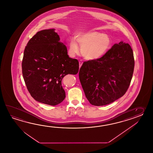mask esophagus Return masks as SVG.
<instances>
[{
	"label": "esophagus",
	"mask_w": 153,
	"mask_h": 153,
	"mask_svg": "<svg viewBox=\"0 0 153 153\" xmlns=\"http://www.w3.org/2000/svg\"><path fill=\"white\" fill-rule=\"evenodd\" d=\"M79 63V67L80 68L81 67V65H82V63H83V62H82V60H80Z\"/></svg>",
	"instance_id": "obj_1"
}]
</instances>
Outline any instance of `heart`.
Returning a JSON list of instances; mask_svg holds the SVG:
<instances>
[{"label":"heart","mask_w":153,"mask_h":153,"mask_svg":"<svg viewBox=\"0 0 153 153\" xmlns=\"http://www.w3.org/2000/svg\"><path fill=\"white\" fill-rule=\"evenodd\" d=\"M111 39L107 34L95 31H88L78 34L76 40L71 39L69 47V55L74 57L80 51L78 43L81 47V53L89 60L100 59L107 52L111 45Z\"/></svg>","instance_id":"obj_1"}]
</instances>
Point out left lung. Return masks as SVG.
<instances>
[{"mask_svg": "<svg viewBox=\"0 0 153 153\" xmlns=\"http://www.w3.org/2000/svg\"><path fill=\"white\" fill-rule=\"evenodd\" d=\"M132 49L121 41L100 59L84 62L79 76L86 97L93 105L110 104L124 96L133 75Z\"/></svg>", "mask_w": 153, "mask_h": 153, "instance_id": "1", "label": "left lung"}]
</instances>
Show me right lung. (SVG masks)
I'll return each mask as SVG.
<instances>
[{
  "mask_svg": "<svg viewBox=\"0 0 153 153\" xmlns=\"http://www.w3.org/2000/svg\"><path fill=\"white\" fill-rule=\"evenodd\" d=\"M55 29L39 31L29 40L22 62L23 79L36 101L56 105L65 97L63 78L76 74L79 62L70 58L66 46L60 42Z\"/></svg>",
  "mask_w": 153,
  "mask_h": 153,
  "instance_id": "1",
  "label": "right lung"
}]
</instances>
